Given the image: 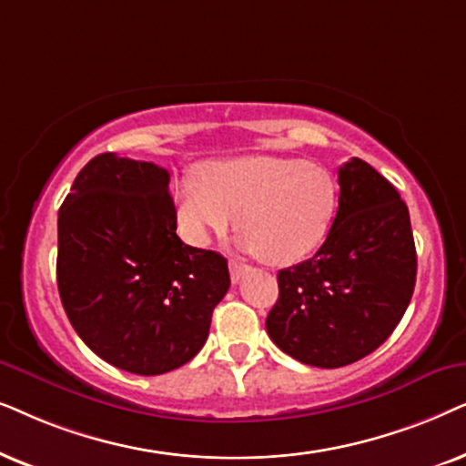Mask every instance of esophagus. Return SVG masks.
<instances>
[{
    "mask_svg": "<svg viewBox=\"0 0 466 466\" xmlns=\"http://www.w3.org/2000/svg\"><path fill=\"white\" fill-rule=\"evenodd\" d=\"M247 270H249V266L240 262V259H229V279H232V283H238Z\"/></svg>",
    "mask_w": 466,
    "mask_h": 466,
    "instance_id": "obj_1",
    "label": "esophagus"
}]
</instances>
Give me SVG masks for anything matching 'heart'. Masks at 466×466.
I'll return each mask as SVG.
<instances>
[{
    "instance_id": "obj_1",
    "label": "heart",
    "mask_w": 466,
    "mask_h": 466,
    "mask_svg": "<svg viewBox=\"0 0 466 466\" xmlns=\"http://www.w3.org/2000/svg\"><path fill=\"white\" fill-rule=\"evenodd\" d=\"M183 237L207 245L237 217L240 247L288 266L324 243L339 208V181L307 159L249 155L202 166L172 187Z\"/></svg>"
}]
</instances>
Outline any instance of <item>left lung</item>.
I'll list each match as a JSON object with an SVG mask.
<instances>
[{
	"label": "left lung",
	"mask_w": 466,
	"mask_h": 466,
	"mask_svg": "<svg viewBox=\"0 0 466 466\" xmlns=\"http://www.w3.org/2000/svg\"><path fill=\"white\" fill-rule=\"evenodd\" d=\"M339 210L307 262L279 270L266 330L298 362L339 369L375 351L405 315L418 256L407 204L388 178L351 157L339 168Z\"/></svg>",
	"instance_id": "obj_1"
}]
</instances>
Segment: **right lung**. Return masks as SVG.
Segmentation results:
<instances>
[{
  "label": "right lung",
  "instance_id": "right-lung-1",
  "mask_svg": "<svg viewBox=\"0 0 466 466\" xmlns=\"http://www.w3.org/2000/svg\"><path fill=\"white\" fill-rule=\"evenodd\" d=\"M170 172L115 153L74 178L57 219V288L93 353L134 375L187 364L229 288L228 259L177 237Z\"/></svg>",
  "mask_w": 466,
  "mask_h": 466
}]
</instances>
